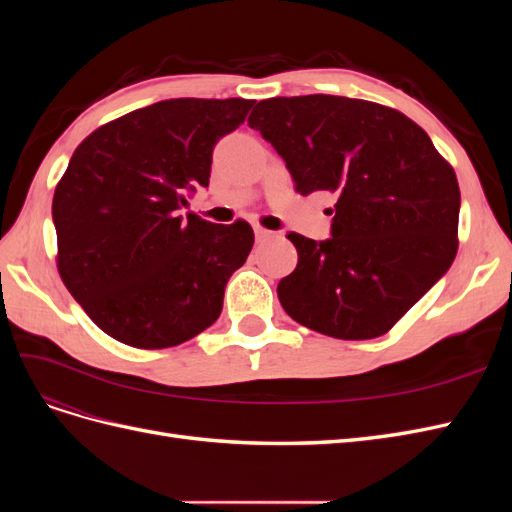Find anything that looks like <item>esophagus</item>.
I'll use <instances>...</instances> for the list:
<instances>
[{"instance_id":"34e87169","label":"esophagus","mask_w":512,"mask_h":512,"mask_svg":"<svg viewBox=\"0 0 512 512\" xmlns=\"http://www.w3.org/2000/svg\"><path fill=\"white\" fill-rule=\"evenodd\" d=\"M254 235H256V243H265L273 237V232L265 230V228H254Z\"/></svg>"}]
</instances>
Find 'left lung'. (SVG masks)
Returning a JSON list of instances; mask_svg holds the SVG:
<instances>
[{"mask_svg":"<svg viewBox=\"0 0 512 512\" xmlns=\"http://www.w3.org/2000/svg\"><path fill=\"white\" fill-rule=\"evenodd\" d=\"M250 128L280 153L294 190L331 192V237L290 232L297 269L284 312L337 339L384 335L451 269L459 183L431 138L395 108L342 96L271 98Z\"/></svg>","mask_w":512,"mask_h":512,"instance_id":"8db88e82","label":"left lung"}]
</instances>
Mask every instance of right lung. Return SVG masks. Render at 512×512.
I'll return each mask as SVG.
<instances>
[{"label":"right lung","instance_id":"add662e5","mask_svg":"<svg viewBox=\"0 0 512 512\" xmlns=\"http://www.w3.org/2000/svg\"><path fill=\"white\" fill-rule=\"evenodd\" d=\"M254 100L175 98L138 108L76 147L53 196L57 269L76 303L121 344L179 346L220 318L252 226L188 215L213 147Z\"/></svg>","mask_w":512,"mask_h":512}]
</instances>
